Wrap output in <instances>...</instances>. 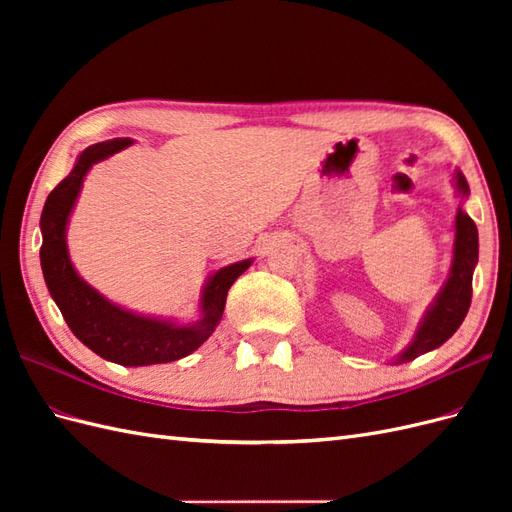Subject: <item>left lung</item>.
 Wrapping results in <instances>:
<instances>
[{
  "mask_svg": "<svg viewBox=\"0 0 512 512\" xmlns=\"http://www.w3.org/2000/svg\"><path fill=\"white\" fill-rule=\"evenodd\" d=\"M457 188L466 196L468 181L461 173H457ZM457 235H455V258L451 267V277L440 292V297L429 309L421 329L416 333L412 346L401 354V361H412L433 348L442 346L448 337H451L459 324L466 318L470 303H472V273L478 260V230L474 220L461 209L457 211Z\"/></svg>",
  "mask_w": 512,
  "mask_h": 512,
  "instance_id": "1",
  "label": "left lung"
}]
</instances>
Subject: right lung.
<instances>
[{
	"mask_svg": "<svg viewBox=\"0 0 512 512\" xmlns=\"http://www.w3.org/2000/svg\"><path fill=\"white\" fill-rule=\"evenodd\" d=\"M128 145H132L130 138H113V141L87 147L72 173L55 185V190L46 198L40 218V262L44 282L49 286V292L59 305L70 331L102 359L138 367L183 359L200 344H205L224 314L228 288L250 267V260L235 262V265L224 267L211 277L203 294V320L196 327H175L170 322L123 312V309L104 301L94 288H89L76 275L68 258V215L76 196H79L89 166L113 156Z\"/></svg>",
	"mask_w": 512,
	"mask_h": 512,
	"instance_id": "obj_1",
	"label": "right lung"
}]
</instances>
